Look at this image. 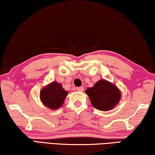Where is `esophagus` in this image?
<instances>
[{"label": "esophagus", "mask_w": 155, "mask_h": 155, "mask_svg": "<svg viewBox=\"0 0 155 155\" xmlns=\"http://www.w3.org/2000/svg\"><path fill=\"white\" fill-rule=\"evenodd\" d=\"M77 90H78V91H80V92H82V91H84V88H83L82 87H78V88H77Z\"/></svg>", "instance_id": "esophagus-1"}]
</instances>
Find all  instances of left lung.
Instances as JSON below:
<instances>
[{
	"label": "left lung",
	"instance_id": "left-lung-1",
	"mask_svg": "<svg viewBox=\"0 0 155 155\" xmlns=\"http://www.w3.org/2000/svg\"><path fill=\"white\" fill-rule=\"evenodd\" d=\"M85 92L93 106L101 111L113 109L121 98V91L117 87L104 79L98 80L94 87L87 88Z\"/></svg>",
	"mask_w": 155,
	"mask_h": 155
}]
</instances>
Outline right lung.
Instances as JSON below:
<instances>
[{"instance_id":"add662e5","label":"right lung","mask_w":155,"mask_h":155,"mask_svg":"<svg viewBox=\"0 0 155 155\" xmlns=\"http://www.w3.org/2000/svg\"><path fill=\"white\" fill-rule=\"evenodd\" d=\"M68 94V91L63 89L60 83L54 81L42 89L40 93V98L46 107L56 110L64 104Z\"/></svg>"}]
</instances>
